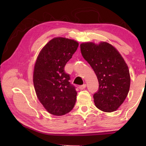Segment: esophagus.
<instances>
[{
  "label": "esophagus",
  "mask_w": 146,
  "mask_h": 146,
  "mask_svg": "<svg viewBox=\"0 0 146 146\" xmlns=\"http://www.w3.org/2000/svg\"><path fill=\"white\" fill-rule=\"evenodd\" d=\"M85 88H86V85L85 84L83 85H80L79 86V89L80 90H83V89H85Z\"/></svg>",
  "instance_id": "obj_1"
}]
</instances>
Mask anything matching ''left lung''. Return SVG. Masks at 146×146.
I'll use <instances>...</instances> for the list:
<instances>
[{
    "instance_id": "obj_1",
    "label": "left lung",
    "mask_w": 146,
    "mask_h": 146,
    "mask_svg": "<svg viewBox=\"0 0 146 146\" xmlns=\"http://www.w3.org/2000/svg\"><path fill=\"white\" fill-rule=\"evenodd\" d=\"M80 49L97 76L99 88L94 95L95 106L105 112L115 111L129 91L131 78L127 65L119 52L107 42L82 43Z\"/></svg>"
}]
</instances>
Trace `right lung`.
<instances>
[{
	"label": "right lung",
	"instance_id": "obj_1",
	"mask_svg": "<svg viewBox=\"0 0 146 146\" xmlns=\"http://www.w3.org/2000/svg\"><path fill=\"white\" fill-rule=\"evenodd\" d=\"M78 47L75 40L54 38L40 51L34 68L33 83L39 100L49 113L66 114L75 106L77 92L64 66Z\"/></svg>",
	"mask_w": 146,
	"mask_h": 146
}]
</instances>
